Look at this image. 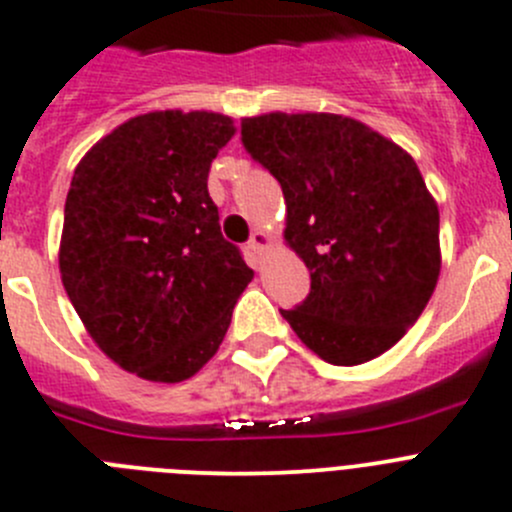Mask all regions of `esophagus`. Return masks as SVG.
I'll return each mask as SVG.
<instances>
[{"label":"esophagus","mask_w":512,"mask_h":512,"mask_svg":"<svg viewBox=\"0 0 512 512\" xmlns=\"http://www.w3.org/2000/svg\"><path fill=\"white\" fill-rule=\"evenodd\" d=\"M267 247H270V234L262 232V229H255L250 240V250L257 252V255H262V252H267Z\"/></svg>","instance_id":"34e87169"}]
</instances>
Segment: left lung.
Returning <instances> with one entry per match:
<instances>
[{
  "label": "left lung",
  "mask_w": 512,
  "mask_h": 512,
  "mask_svg": "<svg viewBox=\"0 0 512 512\" xmlns=\"http://www.w3.org/2000/svg\"><path fill=\"white\" fill-rule=\"evenodd\" d=\"M242 143L283 186L285 242L310 293L280 310L333 366L389 351L427 308L442 267L439 209L412 156L356 118L262 113Z\"/></svg>",
  "instance_id": "left-lung-1"
}]
</instances>
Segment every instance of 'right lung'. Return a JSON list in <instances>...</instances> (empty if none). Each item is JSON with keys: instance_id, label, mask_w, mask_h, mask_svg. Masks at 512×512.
<instances>
[{"instance_id": "1", "label": "right lung", "mask_w": 512, "mask_h": 512, "mask_svg": "<svg viewBox=\"0 0 512 512\" xmlns=\"http://www.w3.org/2000/svg\"><path fill=\"white\" fill-rule=\"evenodd\" d=\"M212 111H151L100 138L65 199L60 278L95 346L179 384L224 341L255 272L219 229L209 166L234 136Z\"/></svg>"}]
</instances>
